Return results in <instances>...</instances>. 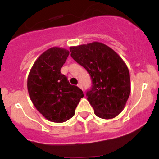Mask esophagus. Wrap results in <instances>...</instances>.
Returning a JSON list of instances; mask_svg holds the SVG:
<instances>
[{
  "mask_svg": "<svg viewBox=\"0 0 159 159\" xmlns=\"http://www.w3.org/2000/svg\"><path fill=\"white\" fill-rule=\"evenodd\" d=\"M78 87H79V88H80V89H82V90H83V86H82V84H81V83H79V84H78Z\"/></svg>",
  "mask_w": 159,
  "mask_h": 159,
  "instance_id": "esophagus-1",
  "label": "esophagus"
}]
</instances>
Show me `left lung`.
I'll return each mask as SVG.
<instances>
[{"instance_id":"1","label":"left lung","mask_w":159,"mask_h":159,"mask_svg":"<svg viewBox=\"0 0 159 159\" xmlns=\"http://www.w3.org/2000/svg\"><path fill=\"white\" fill-rule=\"evenodd\" d=\"M70 51L91 76L92 85L86 96L94 114L103 119L119 115L131 91L129 70L124 61L113 49L96 41L70 47Z\"/></svg>"}]
</instances>
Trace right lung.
Wrapping results in <instances>:
<instances>
[{"label": "right lung", "mask_w": 159, "mask_h": 159, "mask_svg": "<svg viewBox=\"0 0 159 159\" xmlns=\"http://www.w3.org/2000/svg\"><path fill=\"white\" fill-rule=\"evenodd\" d=\"M69 55L65 48L54 47L39 56L30 70L28 90L37 110L52 122L61 123L75 115L84 94L71 85L61 68Z\"/></svg>", "instance_id": "add662e5"}]
</instances>
